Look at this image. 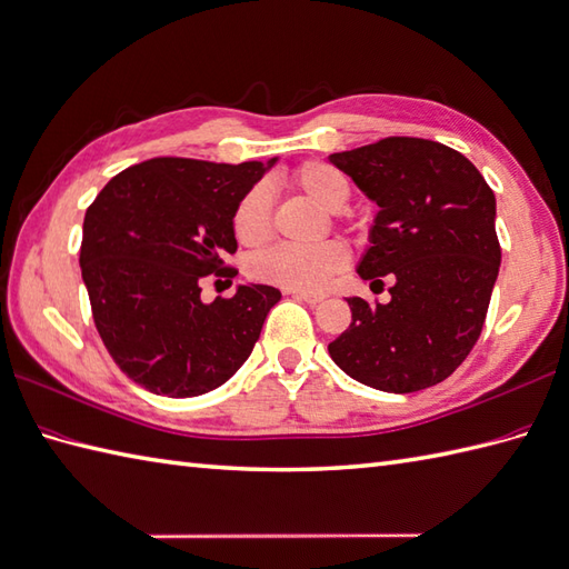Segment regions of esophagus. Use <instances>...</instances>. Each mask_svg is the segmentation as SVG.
I'll list each match as a JSON object with an SVG mask.
<instances>
[{"label":"esophagus","instance_id":"34e87169","mask_svg":"<svg viewBox=\"0 0 569 569\" xmlns=\"http://www.w3.org/2000/svg\"><path fill=\"white\" fill-rule=\"evenodd\" d=\"M288 296H293L298 300H306V302H310V306H317V302L325 300L322 293H306V290H288Z\"/></svg>","mask_w":569,"mask_h":569}]
</instances>
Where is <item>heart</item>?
Here are the masks:
<instances>
[{"label":"heart","mask_w":569,"mask_h":569,"mask_svg":"<svg viewBox=\"0 0 569 569\" xmlns=\"http://www.w3.org/2000/svg\"><path fill=\"white\" fill-rule=\"evenodd\" d=\"M293 187L306 193L325 210H341L349 201V183L332 167L320 162L300 164L293 177ZM234 237L247 247H259L271 237V191L267 183H254L232 210ZM351 263L349 247L341 240L320 244H276L263 249L249 261V276L254 281L279 286L288 290L317 293L345 273Z\"/></svg>","instance_id":"heart-1"}]
</instances>
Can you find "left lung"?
<instances>
[{"label":"left lung","mask_w":569,"mask_h":569,"mask_svg":"<svg viewBox=\"0 0 569 569\" xmlns=\"http://www.w3.org/2000/svg\"><path fill=\"white\" fill-rule=\"evenodd\" d=\"M329 162L380 208L359 276L392 281L386 306L349 298L351 325L329 356L376 390L431 388L482 332L501 261L495 193L468 157L425 138H382Z\"/></svg>","instance_id":"1"}]
</instances>
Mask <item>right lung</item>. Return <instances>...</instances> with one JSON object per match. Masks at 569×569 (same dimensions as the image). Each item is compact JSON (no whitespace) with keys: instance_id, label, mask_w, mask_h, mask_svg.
Returning a JSON list of instances; mask_svg holds the SVG:
<instances>
[{"instance_id":"add662e5","label":"right lung","mask_w":569,"mask_h":569,"mask_svg":"<svg viewBox=\"0 0 569 569\" xmlns=\"http://www.w3.org/2000/svg\"><path fill=\"white\" fill-rule=\"evenodd\" d=\"M276 160L216 164L154 157L116 174L87 208L79 267L97 332L121 371L154 395L193 398L252 353L273 286L201 300L203 276H232V210ZM232 283V281H230Z\"/></svg>"}]
</instances>
